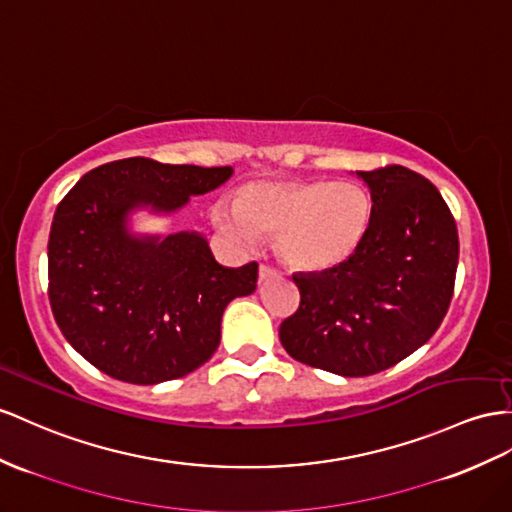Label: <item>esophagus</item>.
<instances>
[{"instance_id": "1", "label": "esophagus", "mask_w": 512, "mask_h": 512, "mask_svg": "<svg viewBox=\"0 0 512 512\" xmlns=\"http://www.w3.org/2000/svg\"><path fill=\"white\" fill-rule=\"evenodd\" d=\"M272 274H277V270L270 268V266H266V264H261V266H259V281H266L268 277H272Z\"/></svg>"}]
</instances>
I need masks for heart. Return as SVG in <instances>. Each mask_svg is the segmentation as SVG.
<instances>
[{"label":"heart","instance_id":"b5f03b06","mask_svg":"<svg viewBox=\"0 0 512 512\" xmlns=\"http://www.w3.org/2000/svg\"><path fill=\"white\" fill-rule=\"evenodd\" d=\"M218 231L240 244L274 238L287 266L324 272L359 251L372 222V196L357 181H255L235 207L218 203Z\"/></svg>","mask_w":512,"mask_h":512}]
</instances>
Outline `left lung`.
<instances>
[{
	"label": "left lung",
	"instance_id": "obj_1",
	"mask_svg": "<svg viewBox=\"0 0 512 512\" xmlns=\"http://www.w3.org/2000/svg\"><path fill=\"white\" fill-rule=\"evenodd\" d=\"M372 222L342 266L294 274L300 305L279 337L300 363L357 378L383 372L424 346L448 313L458 231L443 196L413 170H357Z\"/></svg>",
	"mask_w": 512,
	"mask_h": 512
}]
</instances>
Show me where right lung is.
<instances>
[{
    "label": "right lung",
    "instance_id": "obj_1",
    "mask_svg": "<svg viewBox=\"0 0 512 512\" xmlns=\"http://www.w3.org/2000/svg\"><path fill=\"white\" fill-rule=\"evenodd\" d=\"M231 166L127 157L86 173L60 201L49 233V303L67 342L116 381L155 385L212 359L233 298L257 287V264L225 268L201 233L134 235L127 218L173 214L212 192Z\"/></svg>",
    "mask_w": 512,
    "mask_h": 512
}]
</instances>
